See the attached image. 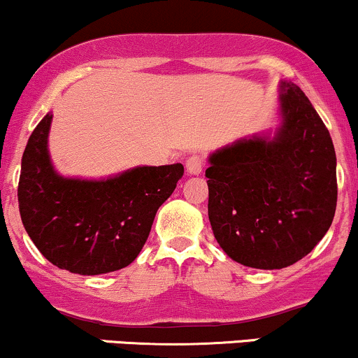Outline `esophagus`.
<instances>
[{
  "mask_svg": "<svg viewBox=\"0 0 358 358\" xmlns=\"http://www.w3.org/2000/svg\"><path fill=\"white\" fill-rule=\"evenodd\" d=\"M204 167V159L201 155H191V157L186 161V169L189 174L192 176H199L203 172Z\"/></svg>",
  "mask_w": 358,
  "mask_h": 358,
  "instance_id": "obj_1",
  "label": "esophagus"
}]
</instances>
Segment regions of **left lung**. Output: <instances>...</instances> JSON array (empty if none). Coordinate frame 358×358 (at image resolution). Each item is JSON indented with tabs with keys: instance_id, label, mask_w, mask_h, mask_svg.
<instances>
[{
	"instance_id": "obj_1",
	"label": "left lung",
	"mask_w": 358,
	"mask_h": 358,
	"mask_svg": "<svg viewBox=\"0 0 358 358\" xmlns=\"http://www.w3.org/2000/svg\"><path fill=\"white\" fill-rule=\"evenodd\" d=\"M275 136L241 138L209 155L208 214L234 262L280 270L325 236L337 208V157L329 129L300 87L280 85Z\"/></svg>"
}]
</instances>
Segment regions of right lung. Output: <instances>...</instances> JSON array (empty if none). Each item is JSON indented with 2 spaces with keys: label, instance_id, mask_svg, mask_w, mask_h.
Returning <instances> with one entry per match:
<instances>
[{
  "label": "right lung",
  "instance_id": "obj_1",
  "mask_svg": "<svg viewBox=\"0 0 358 358\" xmlns=\"http://www.w3.org/2000/svg\"><path fill=\"white\" fill-rule=\"evenodd\" d=\"M52 113L28 138L18 182L20 214L40 253L70 273L129 266L149 238L157 209L182 178V164L138 166L113 178H63L48 152Z\"/></svg>",
  "mask_w": 358,
  "mask_h": 358
}]
</instances>
